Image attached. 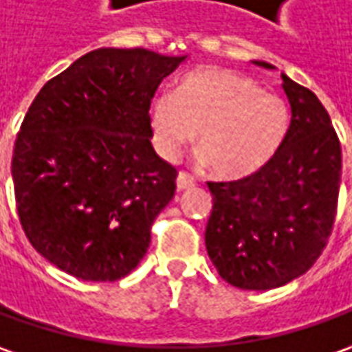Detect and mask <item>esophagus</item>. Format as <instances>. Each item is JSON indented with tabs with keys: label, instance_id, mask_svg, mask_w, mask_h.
<instances>
[{
	"label": "esophagus",
	"instance_id": "obj_1",
	"mask_svg": "<svg viewBox=\"0 0 352 352\" xmlns=\"http://www.w3.org/2000/svg\"><path fill=\"white\" fill-rule=\"evenodd\" d=\"M195 187V179L185 173V171H179L177 175V190H188V188Z\"/></svg>",
	"mask_w": 352,
	"mask_h": 352
}]
</instances>
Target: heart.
<instances>
[{
	"label": "heart",
	"instance_id": "1",
	"mask_svg": "<svg viewBox=\"0 0 352 352\" xmlns=\"http://www.w3.org/2000/svg\"><path fill=\"white\" fill-rule=\"evenodd\" d=\"M153 148L175 160L197 134L200 162L214 175L243 179L261 171L285 144L290 113L255 79L222 67H199L160 93L148 111Z\"/></svg>",
	"mask_w": 352,
	"mask_h": 352
}]
</instances>
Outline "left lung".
I'll list each match as a JSON object with an SVG mask.
<instances>
[{"instance_id": "left-lung-1", "label": "left lung", "mask_w": 352, "mask_h": 352, "mask_svg": "<svg viewBox=\"0 0 352 352\" xmlns=\"http://www.w3.org/2000/svg\"><path fill=\"white\" fill-rule=\"evenodd\" d=\"M283 87L292 120L278 153L253 175L208 181L214 206L206 251L226 283L243 290L278 288L306 273L337 214L341 144L329 113L316 93L286 76Z\"/></svg>"}]
</instances>
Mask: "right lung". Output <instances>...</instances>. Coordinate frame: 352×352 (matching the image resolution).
Segmentation results:
<instances>
[{"mask_svg": "<svg viewBox=\"0 0 352 352\" xmlns=\"http://www.w3.org/2000/svg\"><path fill=\"white\" fill-rule=\"evenodd\" d=\"M183 60L99 48L48 79L29 107L11 160L19 222L64 273L113 283L146 255L177 179L152 148L148 111Z\"/></svg>", "mask_w": 352, "mask_h": 352, "instance_id": "right-lung-1", "label": "right lung"}]
</instances>
